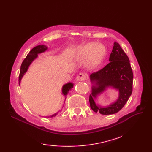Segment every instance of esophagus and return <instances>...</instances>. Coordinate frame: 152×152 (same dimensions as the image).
Masks as SVG:
<instances>
[{
    "instance_id": "1",
    "label": "esophagus",
    "mask_w": 152,
    "mask_h": 152,
    "mask_svg": "<svg viewBox=\"0 0 152 152\" xmlns=\"http://www.w3.org/2000/svg\"><path fill=\"white\" fill-rule=\"evenodd\" d=\"M86 75L84 74V73H80L77 77V80L79 81H84L86 79Z\"/></svg>"
}]
</instances>
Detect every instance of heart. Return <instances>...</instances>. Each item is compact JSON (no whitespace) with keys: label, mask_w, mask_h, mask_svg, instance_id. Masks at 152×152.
Returning a JSON list of instances; mask_svg holds the SVG:
<instances>
[{"label":"heart","mask_w":152,"mask_h":152,"mask_svg":"<svg viewBox=\"0 0 152 152\" xmlns=\"http://www.w3.org/2000/svg\"><path fill=\"white\" fill-rule=\"evenodd\" d=\"M104 52L103 45L96 44L94 42H89L80 49L79 56L82 59L87 58V65L94 68L99 65L102 62Z\"/></svg>","instance_id":"obj_1"}]
</instances>
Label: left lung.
<instances>
[{
	"label": "left lung",
	"instance_id": "left-lung-1",
	"mask_svg": "<svg viewBox=\"0 0 152 152\" xmlns=\"http://www.w3.org/2000/svg\"><path fill=\"white\" fill-rule=\"evenodd\" d=\"M109 61L102 70L90 75V80L93 84L89 96L90 107L94 112L102 115H111L120 111L132 92L133 73L129 59L117 42H114ZM108 86L119 90V98L107 107H99L95 104L94 99Z\"/></svg>",
	"mask_w": 152,
	"mask_h": 152
}]
</instances>
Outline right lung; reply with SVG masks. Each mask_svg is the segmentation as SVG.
Listing matches in <instances>:
<instances>
[{"instance_id":"obj_1","label":"right lung","mask_w":152,"mask_h":152,"mask_svg":"<svg viewBox=\"0 0 152 152\" xmlns=\"http://www.w3.org/2000/svg\"><path fill=\"white\" fill-rule=\"evenodd\" d=\"M47 49H48V48L45 46V45H37V46L34 48L29 52V53L27 54L26 57L25 58L23 61L22 62V64L21 65L20 72V75H19V85L20 84V82H21V80L22 79L23 76L25 73L26 72L27 70H28V68L30 64L32 63V61H33L35 58H37L38 54H40L41 53H43V52L45 51V50H47ZM73 84L72 83H71V82H69V83L66 84L65 85H64L63 86L62 93L64 94V96H65V97L68 94L69 91L71 90L72 88H73ZM58 113V112L54 113V115H53L49 116L48 117H55Z\"/></svg>"}]
</instances>
